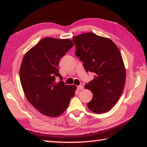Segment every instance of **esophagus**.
Wrapping results in <instances>:
<instances>
[{"label": "esophagus", "mask_w": 147, "mask_h": 147, "mask_svg": "<svg viewBox=\"0 0 147 147\" xmlns=\"http://www.w3.org/2000/svg\"><path fill=\"white\" fill-rule=\"evenodd\" d=\"M83 89V86L82 85H80V86H77V90H78V91L82 90Z\"/></svg>", "instance_id": "1"}]
</instances>
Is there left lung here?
Returning <instances> with one entry per match:
<instances>
[{
    "mask_svg": "<svg viewBox=\"0 0 147 147\" xmlns=\"http://www.w3.org/2000/svg\"><path fill=\"white\" fill-rule=\"evenodd\" d=\"M75 55L83 63L86 72L95 74L94 78L84 86L92 92L87 104L96 113L107 112L117 104L126 82V69L117 46L110 38L92 32L74 36Z\"/></svg>",
    "mask_w": 147,
    "mask_h": 147,
    "instance_id": "8db88e82",
    "label": "left lung"
}]
</instances>
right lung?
Masks as SVG:
<instances>
[{"label":"right lung","instance_id":"1","mask_svg":"<svg viewBox=\"0 0 147 147\" xmlns=\"http://www.w3.org/2000/svg\"><path fill=\"white\" fill-rule=\"evenodd\" d=\"M74 46L72 40L47 37L26 53L20 69V78L29 103L42 114L56 117L63 114L75 96V85L56 83L62 76L58 65L61 58Z\"/></svg>","mask_w":147,"mask_h":147}]
</instances>
